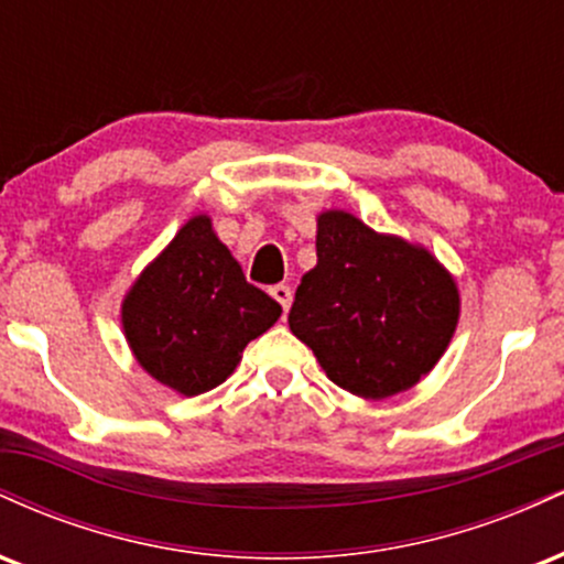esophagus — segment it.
I'll list each match as a JSON object with an SVG mask.
<instances>
[{
    "mask_svg": "<svg viewBox=\"0 0 564 564\" xmlns=\"http://www.w3.org/2000/svg\"><path fill=\"white\" fill-rule=\"evenodd\" d=\"M270 296H273V300L281 304L283 315H286L289 307H291V300H294V294H291V289L286 286V283H278V286L270 289Z\"/></svg>",
    "mask_w": 564,
    "mask_h": 564,
    "instance_id": "esophagus-1",
    "label": "esophagus"
}]
</instances>
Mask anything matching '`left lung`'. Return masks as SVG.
Returning <instances> with one entry per match:
<instances>
[{"label": "left lung", "mask_w": 564, "mask_h": 564, "mask_svg": "<svg viewBox=\"0 0 564 564\" xmlns=\"http://www.w3.org/2000/svg\"><path fill=\"white\" fill-rule=\"evenodd\" d=\"M315 249L318 264L291 304V334L341 390L366 400L411 390L456 332V281L422 246L339 209L318 217Z\"/></svg>", "instance_id": "1"}]
</instances>
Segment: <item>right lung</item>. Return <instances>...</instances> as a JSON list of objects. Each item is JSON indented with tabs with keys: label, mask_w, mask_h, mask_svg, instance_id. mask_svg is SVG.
I'll return each instance as SVG.
<instances>
[{
	"label": "right lung",
	"mask_w": 564,
	"mask_h": 564,
	"mask_svg": "<svg viewBox=\"0 0 564 564\" xmlns=\"http://www.w3.org/2000/svg\"><path fill=\"white\" fill-rule=\"evenodd\" d=\"M281 304L246 281L241 264L198 215L142 270L121 304L138 364L174 392L215 390L243 347L281 318Z\"/></svg>",
	"instance_id": "1"
}]
</instances>
